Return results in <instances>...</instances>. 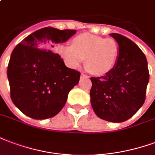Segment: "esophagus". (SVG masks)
Wrapping results in <instances>:
<instances>
[{
	"label": "esophagus",
	"instance_id": "obj_1",
	"mask_svg": "<svg viewBox=\"0 0 155 155\" xmlns=\"http://www.w3.org/2000/svg\"><path fill=\"white\" fill-rule=\"evenodd\" d=\"M81 78H89V77L87 76V75L83 74V73H82V74H81Z\"/></svg>",
	"mask_w": 155,
	"mask_h": 155
}]
</instances>
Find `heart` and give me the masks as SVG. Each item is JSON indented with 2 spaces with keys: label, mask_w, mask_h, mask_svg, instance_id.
<instances>
[{
  "label": "heart",
  "mask_w": 155,
  "mask_h": 155,
  "mask_svg": "<svg viewBox=\"0 0 155 155\" xmlns=\"http://www.w3.org/2000/svg\"><path fill=\"white\" fill-rule=\"evenodd\" d=\"M57 50L71 68H78L86 58L87 69L97 76L105 75L113 69L120 52L115 39L90 34L77 36L73 39V45H59Z\"/></svg>",
  "instance_id": "1"
}]
</instances>
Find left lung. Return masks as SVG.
Returning <instances> with one entry per match:
<instances>
[{"instance_id":"8db88e82","label":"left lung","mask_w":155,"mask_h":155,"mask_svg":"<svg viewBox=\"0 0 155 155\" xmlns=\"http://www.w3.org/2000/svg\"><path fill=\"white\" fill-rule=\"evenodd\" d=\"M119 45V57L110 73L91 78L90 97L96 115L110 122H123L140 108L150 79L146 57L130 39L110 34Z\"/></svg>"}]
</instances>
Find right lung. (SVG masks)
<instances>
[{"mask_svg": "<svg viewBox=\"0 0 155 155\" xmlns=\"http://www.w3.org/2000/svg\"><path fill=\"white\" fill-rule=\"evenodd\" d=\"M74 30L45 27L20 42L11 55L7 77L11 98L30 118H51L60 111L81 73L65 66L64 59L51 51L76 34Z\"/></svg>", "mask_w": 155, "mask_h": 155, "instance_id": "1", "label": "right lung"}]
</instances>
